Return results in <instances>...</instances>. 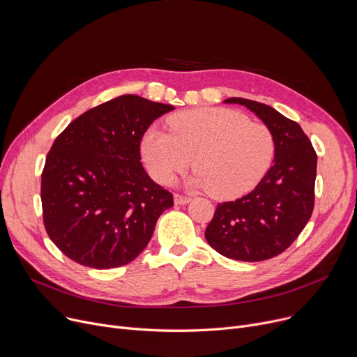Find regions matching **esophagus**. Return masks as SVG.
I'll return each instance as SVG.
<instances>
[{"label":"esophagus","mask_w":357,"mask_h":357,"mask_svg":"<svg viewBox=\"0 0 357 357\" xmlns=\"http://www.w3.org/2000/svg\"><path fill=\"white\" fill-rule=\"evenodd\" d=\"M174 199H175V204H176V205H183V204H188V202L191 201V197L181 195V194H175Z\"/></svg>","instance_id":"34e87169"}]
</instances>
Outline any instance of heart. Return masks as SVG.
<instances>
[{
    "label": "heart",
    "instance_id": "obj_1",
    "mask_svg": "<svg viewBox=\"0 0 357 357\" xmlns=\"http://www.w3.org/2000/svg\"><path fill=\"white\" fill-rule=\"evenodd\" d=\"M167 128L150 130L142 140L143 160L159 183H171L194 160L195 186L220 199L237 198L255 188L273 159L268 126L234 109L182 111L167 120Z\"/></svg>",
    "mask_w": 357,
    "mask_h": 357
}]
</instances>
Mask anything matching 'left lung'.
Wrapping results in <instances>:
<instances>
[{
    "instance_id": "8db88e82",
    "label": "left lung",
    "mask_w": 357,
    "mask_h": 357,
    "mask_svg": "<svg viewBox=\"0 0 357 357\" xmlns=\"http://www.w3.org/2000/svg\"><path fill=\"white\" fill-rule=\"evenodd\" d=\"M224 102L246 105L268 126L275 142V159L252 192L217 205L205 238L229 259H272L292 245L311 218L317 153L299 124L275 108L245 98Z\"/></svg>"
}]
</instances>
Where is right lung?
I'll use <instances>...</instances> for the list:
<instances>
[{
    "label": "right lung",
    "instance_id": "right-lung-1",
    "mask_svg": "<svg viewBox=\"0 0 357 357\" xmlns=\"http://www.w3.org/2000/svg\"><path fill=\"white\" fill-rule=\"evenodd\" d=\"M172 109L130 93L88 109L56 137L42 172L43 222L70 260L93 269L130 264L174 207L140 162L146 130Z\"/></svg>",
    "mask_w": 357,
    "mask_h": 357
}]
</instances>
